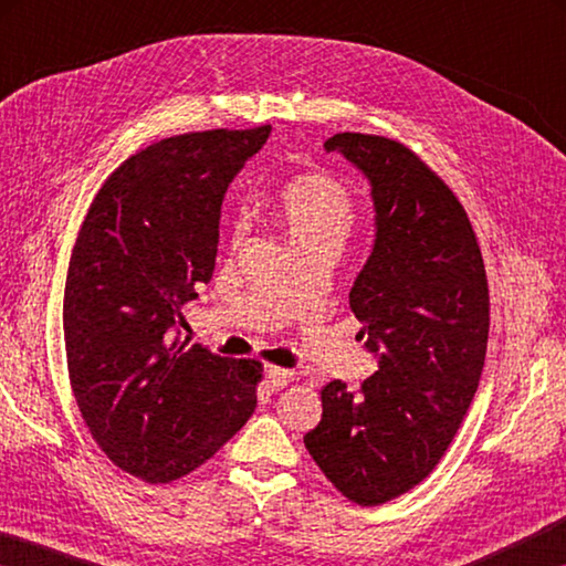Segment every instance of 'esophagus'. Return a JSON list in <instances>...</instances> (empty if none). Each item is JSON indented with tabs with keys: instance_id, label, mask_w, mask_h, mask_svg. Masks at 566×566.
I'll return each instance as SVG.
<instances>
[{
	"instance_id": "obj_1",
	"label": "esophagus",
	"mask_w": 566,
	"mask_h": 566,
	"mask_svg": "<svg viewBox=\"0 0 566 566\" xmlns=\"http://www.w3.org/2000/svg\"><path fill=\"white\" fill-rule=\"evenodd\" d=\"M292 377H294V375H292L290 369L266 367V369H264V387H266V391H276V389H282Z\"/></svg>"
}]
</instances>
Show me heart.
<instances>
[{
	"instance_id": "1",
	"label": "heart",
	"mask_w": 566,
	"mask_h": 566,
	"mask_svg": "<svg viewBox=\"0 0 566 566\" xmlns=\"http://www.w3.org/2000/svg\"><path fill=\"white\" fill-rule=\"evenodd\" d=\"M286 237L294 247L314 242H344L354 224L352 195L339 181L324 175L296 177L274 199Z\"/></svg>"
}]
</instances>
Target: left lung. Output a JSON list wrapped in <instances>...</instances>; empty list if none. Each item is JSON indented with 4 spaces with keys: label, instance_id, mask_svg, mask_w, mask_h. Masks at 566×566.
I'll list each match as a JSON object with an SVG mask.
<instances>
[{
    "label": "left lung",
    "instance_id": "1",
    "mask_svg": "<svg viewBox=\"0 0 566 566\" xmlns=\"http://www.w3.org/2000/svg\"><path fill=\"white\" fill-rule=\"evenodd\" d=\"M369 181L375 242L349 304L377 371L322 389L304 447L352 502L385 504L419 484L452 444L482 377L490 290L469 217L442 179L385 137L334 134Z\"/></svg>",
    "mask_w": 566,
    "mask_h": 566
}]
</instances>
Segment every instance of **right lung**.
<instances>
[{
    "instance_id": "add662e5",
    "label": "right lung",
    "mask_w": 566,
    "mask_h": 566,
    "mask_svg": "<svg viewBox=\"0 0 566 566\" xmlns=\"http://www.w3.org/2000/svg\"><path fill=\"white\" fill-rule=\"evenodd\" d=\"M272 127L161 139L112 171L76 237L64 284L72 391L102 452L167 484L247 424L262 364L179 342L181 304L212 280L232 179Z\"/></svg>"
}]
</instances>
